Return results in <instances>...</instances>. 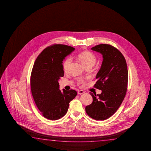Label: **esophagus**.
Returning <instances> with one entry per match:
<instances>
[{"label": "esophagus", "mask_w": 151, "mask_h": 151, "mask_svg": "<svg viewBox=\"0 0 151 151\" xmlns=\"http://www.w3.org/2000/svg\"><path fill=\"white\" fill-rule=\"evenodd\" d=\"M84 91H83V90H78V94H79V95H81V94H83V93H84Z\"/></svg>", "instance_id": "1"}]
</instances>
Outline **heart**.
<instances>
[{"label": "heart", "mask_w": 151, "mask_h": 151, "mask_svg": "<svg viewBox=\"0 0 151 151\" xmlns=\"http://www.w3.org/2000/svg\"><path fill=\"white\" fill-rule=\"evenodd\" d=\"M77 58L86 68L92 67L97 60V58L95 54L89 51H86L80 53L78 54ZM71 61V58L70 57L67 58L64 60L62 64L63 69L64 71H66L68 69Z\"/></svg>", "instance_id": "1"}]
</instances>
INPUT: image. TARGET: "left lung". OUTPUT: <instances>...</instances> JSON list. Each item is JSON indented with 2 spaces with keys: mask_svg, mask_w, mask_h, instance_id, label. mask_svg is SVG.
<instances>
[{
  "mask_svg": "<svg viewBox=\"0 0 151 151\" xmlns=\"http://www.w3.org/2000/svg\"><path fill=\"white\" fill-rule=\"evenodd\" d=\"M102 54L103 61L96 76L94 88L102 90L100 95L90 92L92 104L86 107L87 115L97 120H106L117 110L127 91L128 73L125 59L117 49L101 44L91 48Z\"/></svg>",
  "mask_w": 151,
  "mask_h": 151,
  "instance_id": "8db88e82",
  "label": "left lung"
}]
</instances>
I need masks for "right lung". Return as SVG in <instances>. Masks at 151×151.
<instances>
[{
	"mask_svg": "<svg viewBox=\"0 0 151 151\" xmlns=\"http://www.w3.org/2000/svg\"><path fill=\"white\" fill-rule=\"evenodd\" d=\"M75 49L54 44L38 55L30 79L31 92L37 107L44 117L58 120L66 114L69 103L77 96L74 90L59 89L58 80L64 76L62 61Z\"/></svg>",
	"mask_w": 151,
	"mask_h": 151,
	"instance_id": "obj_1",
	"label": "right lung"
}]
</instances>
